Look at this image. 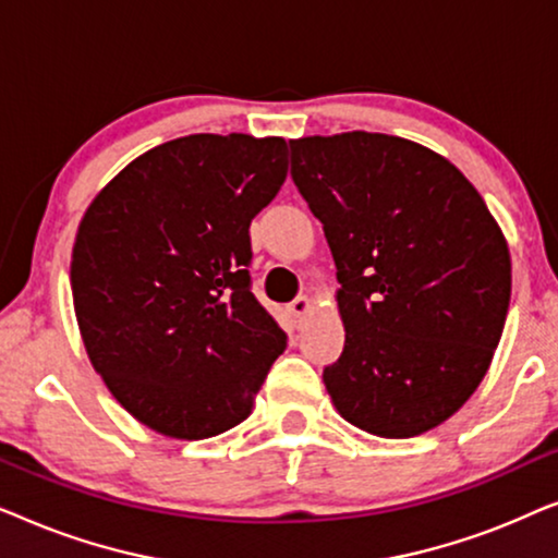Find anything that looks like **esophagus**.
<instances>
[{
    "mask_svg": "<svg viewBox=\"0 0 558 558\" xmlns=\"http://www.w3.org/2000/svg\"><path fill=\"white\" fill-rule=\"evenodd\" d=\"M287 310H289V315H292L294 319H302L312 310V300H310V296H296L294 302H289Z\"/></svg>",
    "mask_w": 558,
    "mask_h": 558,
    "instance_id": "obj_1",
    "label": "esophagus"
}]
</instances>
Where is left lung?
<instances>
[{
	"label": "left lung",
	"instance_id": "obj_1",
	"mask_svg": "<svg viewBox=\"0 0 558 558\" xmlns=\"http://www.w3.org/2000/svg\"><path fill=\"white\" fill-rule=\"evenodd\" d=\"M292 180L338 266L345 348L323 371L357 429L407 439L447 422L490 368L510 254L470 180L401 136L289 142Z\"/></svg>",
	"mask_w": 558,
	"mask_h": 558
}]
</instances>
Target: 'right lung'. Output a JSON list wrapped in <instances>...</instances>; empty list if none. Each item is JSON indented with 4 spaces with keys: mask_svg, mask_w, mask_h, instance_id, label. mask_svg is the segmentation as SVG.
<instances>
[{
    "mask_svg": "<svg viewBox=\"0 0 558 558\" xmlns=\"http://www.w3.org/2000/svg\"><path fill=\"white\" fill-rule=\"evenodd\" d=\"M287 180L279 136L190 134L88 205L71 287L83 345L134 418L205 439L251 414L287 332L251 292L248 226Z\"/></svg>",
    "mask_w": 558,
    "mask_h": 558,
    "instance_id": "1",
    "label": "right lung"
}]
</instances>
